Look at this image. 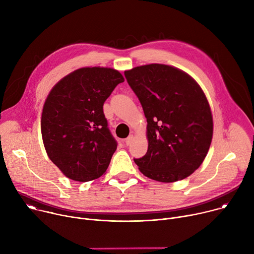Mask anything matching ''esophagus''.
<instances>
[{
    "label": "esophagus",
    "instance_id": "esophagus-1",
    "mask_svg": "<svg viewBox=\"0 0 254 254\" xmlns=\"http://www.w3.org/2000/svg\"><path fill=\"white\" fill-rule=\"evenodd\" d=\"M132 139H133V135H132V134L128 135V136H127V137L126 138L125 142H126V144H127V146H128V144H130V142L132 141Z\"/></svg>",
    "mask_w": 254,
    "mask_h": 254
}]
</instances>
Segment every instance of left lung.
Returning a JSON list of instances; mask_svg holds the SVG:
<instances>
[{
    "instance_id": "left-lung-1",
    "label": "left lung",
    "mask_w": 254,
    "mask_h": 254,
    "mask_svg": "<svg viewBox=\"0 0 254 254\" xmlns=\"http://www.w3.org/2000/svg\"><path fill=\"white\" fill-rule=\"evenodd\" d=\"M125 76L148 122V152L134 163L159 182L187 178L203 163L212 140V115L203 90L184 71L164 64L134 67Z\"/></svg>"
}]
</instances>
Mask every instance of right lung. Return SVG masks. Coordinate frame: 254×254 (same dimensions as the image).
Listing matches in <instances>:
<instances>
[{
	"mask_svg": "<svg viewBox=\"0 0 254 254\" xmlns=\"http://www.w3.org/2000/svg\"><path fill=\"white\" fill-rule=\"evenodd\" d=\"M125 79L118 70L85 67L61 79L50 91L41 132L49 159L71 180L102 176L117 150L103 103Z\"/></svg>",
	"mask_w": 254,
	"mask_h": 254,
	"instance_id": "obj_1",
	"label": "right lung"
}]
</instances>
